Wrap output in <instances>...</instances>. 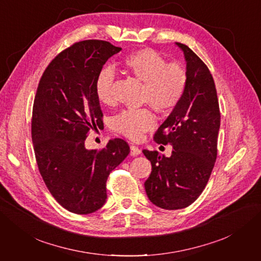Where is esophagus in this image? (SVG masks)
I'll list each match as a JSON object with an SVG mask.
<instances>
[{"mask_svg": "<svg viewBox=\"0 0 261 261\" xmlns=\"http://www.w3.org/2000/svg\"><path fill=\"white\" fill-rule=\"evenodd\" d=\"M140 152H141L140 148H138V147L135 146V145H132V146H130V155L136 156V155L140 154Z\"/></svg>", "mask_w": 261, "mask_h": 261, "instance_id": "obj_1", "label": "esophagus"}]
</instances>
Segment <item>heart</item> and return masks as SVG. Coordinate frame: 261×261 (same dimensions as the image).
I'll use <instances>...</instances> for the list:
<instances>
[{
    "label": "heart",
    "instance_id": "b5f03b06",
    "mask_svg": "<svg viewBox=\"0 0 261 261\" xmlns=\"http://www.w3.org/2000/svg\"><path fill=\"white\" fill-rule=\"evenodd\" d=\"M123 67L128 74L144 83L143 100L159 112H170L183 99L187 87V74L178 63H167L152 49H139L126 55ZM114 72L111 67L101 69L96 81V96L101 103H114ZM155 120L149 109H126L114 116L112 128L125 137L136 139L152 128Z\"/></svg>",
    "mask_w": 261,
    "mask_h": 261
}]
</instances>
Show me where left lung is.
I'll return each mask as SVG.
<instances>
[{"label":"left lung","instance_id":"1","mask_svg":"<svg viewBox=\"0 0 261 261\" xmlns=\"http://www.w3.org/2000/svg\"><path fill=\"white\" fill-rule=\"evenodd\" d=\"M184 52L187 87L183 99L173 109L153 139L172 145L171 156L143 150L152 171L145 181L149 200L156 207L177 210L188 207L206 187L218 152L220 109L217 89L207 65L188 48Z\"/></svg>","mask_w":261,"mask_h":261}]
</instances>
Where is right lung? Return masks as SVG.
Here are the masks:
<instances>
[{"label":"right lung","mask_w":261,"mask_h":261,"mask_svg":"<svg viewBox=\"0 0 261 261\" xmlns=\"http://www.w3.org/2000/svg\"><path fill=\"white\" fill-rule=\"evenodd\" d=\"M118 48L103 40L76 42L55 57L38 85L31 138L39 172L63 208L88 215L107 200V179L129 153L121 138L101 150L85 147L87 135L102 123L96 81Z\"/></svg>","instance_id":"right-lung-1"}]
</instances>
